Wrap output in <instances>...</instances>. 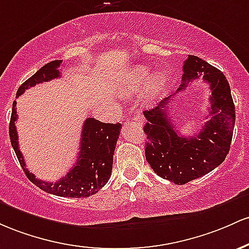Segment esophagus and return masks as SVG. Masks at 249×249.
Segmentation results:
<instances>
[{
    "label": "esophagus",
    "mask_w": 249,
    "mask_h": 249,
    "mask_svg": "<svg viewBox=\"0 0 249 249\" xmlns=\"http://www.w3.org/2000/svg\"><path fill=\"white\" fill-rule=\"evenodd\" d=\"M134 119L138 120V121H141V122L143 121V116H142L141 114H140V113H136L135 115H134Z\"/></svg>",
    "instance_id": "obj_1"
}]
</instances>
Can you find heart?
Masks as SVG:
<instances>
[{
  "instance_id": "b5f03b06",
  "label": "heart",
  "mask_w": 249,
  "mask_h": 249,
  "mask_svg": "<svg viewBox=\"0 0 249 249\" xmlns=\"http://www.w3.org/2000/svg\"><path fill=\"white\" fill-rule=\"evenodd\" d=\"M149 74L150 71L147 67H135L132 72H130L128 83L125 85V88L124 90L127 94H130L132 91L136 90V89L141 87L146 82L148 77H149ZM164 86H166V76L162 72H155V74H153L149 77V81H148L146 93H144V100L147 102H152L161 93Z\"/></svg>"
}]
</instances>
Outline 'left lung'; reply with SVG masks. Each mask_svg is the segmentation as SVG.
<instances>
[{
    "instance_id": "left-lung-1",
    "label": "left lung",
    "mask_w": 249,
    "mask_h": 249,
    "mask_svg": "<svg viewBox=\"0 0 249 249\" xmlns=\"http://www.w3.org/2000/svg\"><path fill=\"white\" fill-rule=\"evenodd\" d=\"M200 75H203L212 91L209 120L191 138L178 134L167 113L172 96L162 100L154 109L143 111L147 119L143 127L146 160L159 177L177 185H185L220 166L230 152L233 138L235 107L230 83L222 71L202 58L189 55L183 63L182 83L177 93Z\"/></svg>"
}]
</instances>
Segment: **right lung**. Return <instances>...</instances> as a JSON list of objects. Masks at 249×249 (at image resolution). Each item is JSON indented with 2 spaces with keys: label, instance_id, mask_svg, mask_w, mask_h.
Instances as JSON below:
<instances>
[{
  "label": "right lung",
  "instance_id": "obj_1",
  "mask_svg": "<svg viewBox=\"0 0 249 249\" xmlns=\"http://www.w3.org/2000/svg\"><path fill=\"white\" fill-rule=\"evenodd\" d=\"M61 64L62 60H55L38 69L32 77L19 86L16 99L28 88L61 77ZM18 117L16 101H14L9 124L10 142L27 178L38 188L57 196L87 197L99 192L108 182L113 169L114 150L121 130V124H103L99 120L88 117L82 127L79 158L74 167L56 182H48L36 178L35 175L27 169L23 155L18 147L15 125Z\"/></svg>",
  "mask_w": 249,
  "mask_h": 249
}]
</instances>
